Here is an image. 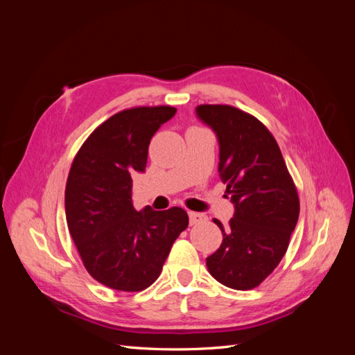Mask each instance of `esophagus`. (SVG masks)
Masks as SVG:
<instances>
[{
    "label": "esophagus",
    "mask_w": 355,
    "mask_h": 355,
    "mask_svg": "<svg viewBox=\"0 0 355 355\" xmlns=\"http://www.w3.org/2000/svg\"><path fill=\"white\" fill-rule=\"evenodd\" d=\"M189 223L191 225H198V223H202L207 220V216L204 213H200V211H189Z\"/></svg>",
    "instance_id": "34e87169"
}]
</instances>
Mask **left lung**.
Segmentation results:
<instances>
[{"label": "left lung", "instance_id": "obj_1", "mask_svg": "<svg viewBox=\"0 0 355 355\" xmlns=\"http://www.w3.org/2000/svg\"><path fill=\"white\" fill-rule=\"evenodd\" d=\"M197 118L218 137V171L234 204L219 249L206 259L214 280L235 290L259 286L280 263L299 218V198L268 128L228 105H200Z\"/></svg>", "mask_w": 355, "mask_h": 355}]
</instances>
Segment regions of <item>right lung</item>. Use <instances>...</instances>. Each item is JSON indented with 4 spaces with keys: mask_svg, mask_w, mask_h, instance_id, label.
Returning a JSON list of instances; mask_svg holds the SVG:
<instances>
[{
    "mask_svg": "<svg viewBox=\"0 0 355 355\" xmlns=\"http://www.w3.org/2000/svg\"><path fill=\"white\" fill-rule=\"evenodd\" d=\"M175 114L171 106L118 112L73 158L65 189L69 234L85 270L111 288L141 292L151 286L188 227L184 209L136 211L132 200V176L144 173L149 142Z\"/></svg>",
    "mask_w": 355,
    "mask_h": 355,
    "instance_id": "1",
    "label": "right lung"
}]
</instances>
